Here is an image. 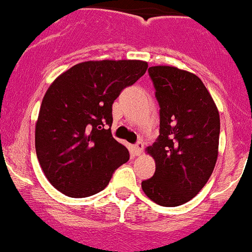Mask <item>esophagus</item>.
Here are the masks:
<instances>
[{
  "mask_svg": "<svg viewBox=\"0 0 252 252\" xmlns=\"http://www.w3.org/2000/svg\"><path fill=\"white\" fill-rule=\"evenodd\" d=\"M142 150H143V143L142 142H137L136 145L133 146V152H134V155L138 156L142 154Z\"/></svg>",
  "mask_w": 252,
  "mask_h": 252,
  "instance_id": "34e87169",
  "label": "esophagus"
}]
</instances>
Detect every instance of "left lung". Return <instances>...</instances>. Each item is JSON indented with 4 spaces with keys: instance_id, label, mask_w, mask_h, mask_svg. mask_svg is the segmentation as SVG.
<instances>
[{
    "instance_id": "left-lung-1",
    "label": "left lung",
    "mask_w": 252,
    "mask_h": 252,
    "mask_svg": "<svg viewBox=\"0 0 252 252\" xmlns=\"http://www.w3.org/2000/svg\"><path fill=\"white\" fill-rule=\"evenodd\" d=\"M149 74L160 106V134L146 151L155 174L142 182L150 200L179 206L193 198L214 170L218 158L219 111L202 80L175 66H151Z\"/></svg>"
}]
</instances>
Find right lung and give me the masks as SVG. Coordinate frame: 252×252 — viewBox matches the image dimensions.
<instances>
[{
  "label": "right lung",
  "mask_w": 252,
  "mask_h": 252,
  "mask_svg": "<svg viewBox=\"0 0 252 252\" xmlns=\"http://www.w3.org/2000/svg\"><path fill=\"white\" fill-rule=\"evenodd\" d=\"M141 60L84 61L48 87L35 124V152L46 178L69 197H88L129 160L111 134L113 103L147 70Z\"/></svg>",
  "instance_id": "1"
}]
</instances>
